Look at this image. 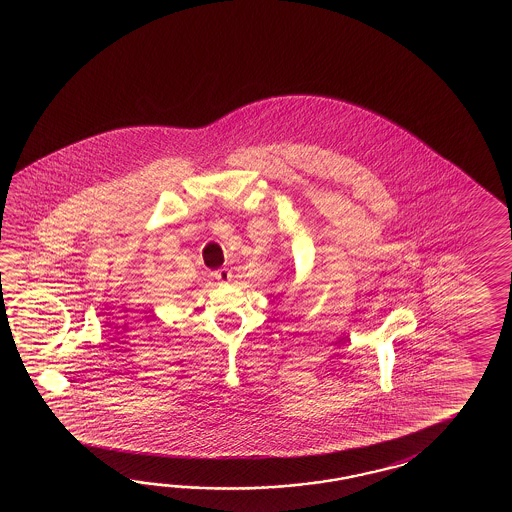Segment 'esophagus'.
Listing matches in <instances>:
<instances>
[{
	"mask_svg": "<svg viewBox=\"0 0 512 512\" xmlns=\"http://www.w3.org/2000/svg\"><path fill=\"white\" fill-rule=\"evenodd\" d=\"M214 280H216L219 285H225V283H229L230 280H232V271L223 267V269L214 272Z\"/></svg>",
	"mask_w": 512,
	"mask_h": 512,
	"instance_id": "34e87169",
	"label": "esophagus"
}]
</instances>
